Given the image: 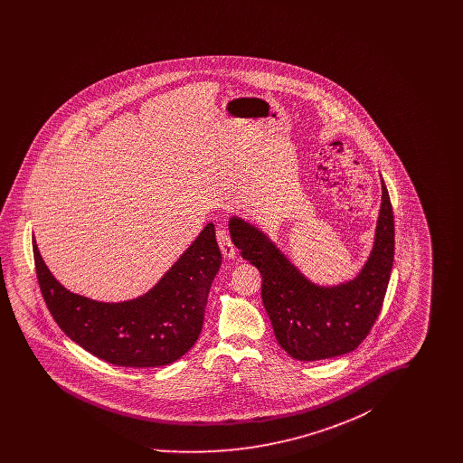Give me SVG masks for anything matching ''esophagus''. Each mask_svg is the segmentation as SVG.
Returning <instances> with one entry per match:
<instances>
[{"label": "esophagus", "instance_id": "obj_1", "mask_svg": "<svg viewBox=\"0 0 463 463\" xmlns=\"http://www.w3.org/2000/svg\"><path fill=\"white\" fill-rule=\"evenodd\" d=\"M217 241H219V246H221L222 255L225 257V259H229V260H234L236 259V248H234V244L231 241V238H229V234L223 231V229H219L217 231Z\"/></svg>", "mask_w": 463, "mask_h": 463}]
</instances>
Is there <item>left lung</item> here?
I'll use <instances>...</instances> for the list:
<instances>
[{
  "instance_id": "1",
  "label": "left lung",
  "mask_w": 463,
  "mask_h": 463,
  "mask_svg": "<svg viewBox=\"0 0 463 463\" xmlns=\"http://www.w3.org/2000/svg\"><path fill=\"white\" fill-rule=\"evenodd\" d=\"M382 184L373 246L359 272L319 285L293 264L257 223L229 219V234L242 259L262 276V302L276 340L293 359L319 361L354 351L373 326L394 262V215Z\"/></svg>"
}]
</instances>
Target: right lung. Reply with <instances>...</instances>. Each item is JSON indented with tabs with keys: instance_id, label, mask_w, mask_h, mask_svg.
<instances>
[{
	"instance_id": "obj_1",
	"label": "right lung",
	"mask_w": 463,
	"mask_h": 463,
	"mask_svg": "<svg viewBox=\"0 0 463 463\" xmlns=\"http://www.w3.org/2000/svg\"><path fill=\"white\" fill-rule=\"evenodd\" d=\"M46 307L67 336L99 359L156 368L180 359L198 340L210 287L222 264L210 222L155 287L121 302L93 300L61 285L33 240Z\"/></svg>"
}]
</instances>
